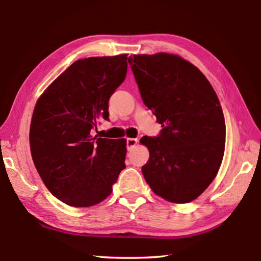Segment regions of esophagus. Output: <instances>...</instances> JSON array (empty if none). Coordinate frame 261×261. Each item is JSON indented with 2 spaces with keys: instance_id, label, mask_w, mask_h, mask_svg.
I'll use <instances>...</instances> for the list:
<instances>
[{
  "instance_id": "esophagus-1",
  "label": "esophagus",
  "mask_w": 261,
  "mask_h": 261,
  "mask_svg": "<svg viewBox=\"0 0 261 261\" xmlns=\"http://www.w3.org/2000/svg\"><path fill=\"white\" fill-rule=\"evenodd\" d=\"M137 142H138V140L135 139V138H127V139H126L127 150H131L132 148H134L137 145Z\"/></svg>"
}]
</instances>
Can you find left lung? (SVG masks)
<instances>
[{
  "mask_svg": "<svg viewBox=\"0 0 261 261\" xmlns=\"http://www.w3.org/2000/svg\"><path fill=\"white\" fill-rule=\"evenodd\" d=\"M144 104L163 129L142 137L149 160L146 182L165 200H195L215 178L225 149V120L218 97L201 71L177 55L129 58Z\"/></svg>",
  "mask_w": 261,
  "mask_h": 261,
  "instance_id": "obj_1",
  "label": "left lung"
}]
</instances>
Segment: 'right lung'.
I'll list each match as a JSON object with an SVG mask.
<instances>
[{
    "mask_svg": "<svg viewBox=\"0 0 261 261\" xmlns=\"http://www.w3.org/2000/svg\"><path fill=\"white\" fill-rule=\"evenodd\" d=\"M126 54L75 61L39 97L30 124L34 164L49 192L73 207L111 195L125 168V139L91 137L109 120V100L127 70Z\"/></svg>",
    "mask_w": 261,
    "mask_h": 261,
    "instance_id": "obj_1",
    "label": "right lung"
}]
</instances>
